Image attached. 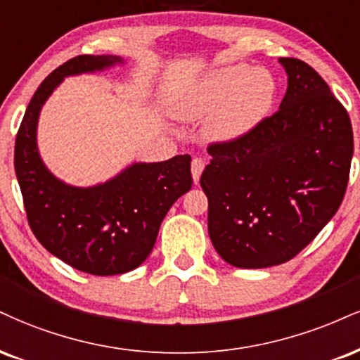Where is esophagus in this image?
<instances>
[{
    "label": "esophagus",
    "instance_id": "34e87169",
    "mask_svg": "<svg viewBox=\"0 0 360 360\" xmlns=\"http://www.w3.org/2000/svg\"><path fill=\"white\" fill-rule=\"evenodd\" d=\"M202 169H205V161H202V159H199V158L193 159V162H191V172H193L194 183H196V184L199 183V177H201Z\"/></svg>",
    "mask_w": 360,
    "mask_h": 360
}]
</instances>
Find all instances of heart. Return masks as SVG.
<instances>
[{
    "mask_svg": "<svg viewBox=\"0 0 360 360\" xmlns=\"http://www.w3.org/2000/svg\"><path fill=\"white\" fill-rule=\"evenodd\" d=\"M276 80L266 68L228 65L184 86L172 98L179 119L198 120L209 115L207 137L231 142L258 127L275 103Z\"/></svg>",
    "mask_w": 360,
    "mask_h": 360,
    "instance_id": "heart-1",
    "label": "heart"
}]
</instances>
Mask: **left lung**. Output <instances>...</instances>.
Here are the masks:
<instances>
[{
	"label": "left lung",
	"mask_w": 360,
	"mask_h": 360,
	"mask_svg": "<svg viewBox=\"0 0 360 360\" xmlns=\"http://www.w3.org/2000/svg\"><path fill=\"white\" fill-rule=\"evenodd\" d=\"M288 86L280 109L255 131L207 146L202 171L207 231L238 268L297 257L339 210L349 183L354 134L327 82L298 58H280Z\"/></svg>",
	"instance_id": "obj_1"
}]
</instances>
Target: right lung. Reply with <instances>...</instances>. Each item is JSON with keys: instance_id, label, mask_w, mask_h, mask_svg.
<instances>
[{"instance_id": "obj_1", "label": "right lung", "mask_w": 360, "mask_h": 360, "mask_svg": "<svg viewBox=\"0 0 360 360\" xmlns=\"http://www.w3.org/2000/svg\"><path fill=\"white\" fill-rule=\"evenodd\" d=\"M120 56L79 55L60 65L34 92L15 142V171L28 224L37 240L77 270L120 275L154 248L164 216L193 186L191 155L132 164L107 183L73 188L51 174L37 149L41 105L68 75L103 70Z\"/></svg>"}]
</instances>
